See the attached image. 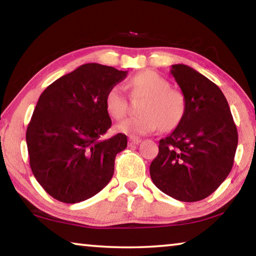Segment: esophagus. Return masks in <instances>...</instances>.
<instances>
[{
  "instance_id": "34e87169",
  "label": "esophagus",
  "mask_w": 256,
  "mask_h": 256,
  "mask_svg": "<svg viewBox=\"0 0 256 256\" xmlns=\"http://www.w3.org/2000/svg\"><path fill=\"white\" fill-rule=\"evenodd\" d=\"M140 139L139 138H130L128 139V146H134V144H140Z\"/></svg>"
}]
</instances>
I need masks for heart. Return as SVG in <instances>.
<instances>
[{
    "label": "heart",
    "mask_w": 256,
    "mask_h": 256,
    "mask_svg": "<svg viewBox=\"0 0 256 256\" xmlns=\"http://www.w3.org/2000/svg\"><path fill=\"white\" fill-rule=\"evenodd\" d=\"M131 96H144L138 106L139 116L131 117L116 126L118 132L131 136H144L160 128L170 130L182 120L185 112V96L182 92L171 88L170 82L152 71L136 74L128 82ZM106 109L110 117L120 120L126 116L128 98L123 87H110L104 98Z\"/></svg>",
    "instance_id": "1"
}]
</instances>
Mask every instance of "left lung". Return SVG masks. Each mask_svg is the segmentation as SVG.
I'll return each mask as SVG.
<instances>
[{
  "label": "left lung",
  "instance_id": "8db88e82",
  "mask_svg": "<svg viewBox=\"0 0 256 256\" xmlns=\"http://www.w3.org/2000/svg\"><path fill=\"white\" fill-rule=\"evenodd\" d=\"M185 96V112L174 132L160 140L150 172L156 188L184 202L210 196L234 166L238 132L220 87L184 64L171 68Z\"/></svg>",
  "mask_w": 256,
  "mask_h": 256
}]
</instances>
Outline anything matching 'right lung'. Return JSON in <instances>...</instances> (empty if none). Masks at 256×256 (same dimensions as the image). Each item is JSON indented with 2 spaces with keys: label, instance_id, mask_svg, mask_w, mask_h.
<instances>
[{
  "label": "right lung",
  "instance_id": "right-lung-1",
  "mask_svg": "<svg viewBox=\"0 0 256 256\" xmlns=\"http://www.w3.org/2000/svg\"><path fill=\"white\" fill-rule=\"evenodd\" d=\"M128 71L88 63L55 80L40 95L26 130L30 166L54 199L77 204L108 185L115 158L128 146L118 133L102 140L112 120L104 98Z\"/></svg>",
  "mask_w": 256,
  "mask_h": 256
}]
</instances>
